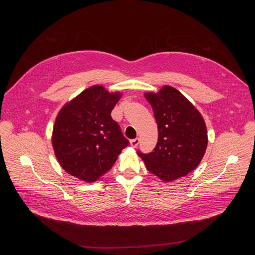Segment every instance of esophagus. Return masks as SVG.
I'll return each instance as SVG.
<instances>
[{
	"label": "esophagus",
	"mask_w": 255,
	"mask_h": 255,
	"mask_svg": "<svg viewBox=\"0 0 255 255\" xmlns=\"http://www.w3.org/2000/svg\"><path fill=\"white\" fill-rule=\"evenodd\" d=\"M139 142H140V139L139 138H135V139H132L130 141V145H131L132 147H137V145L139 144Z\"/></svg>",
	"instance_id": "esophagus-1"
}]
</instances>
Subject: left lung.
Wrapping results in <instances>:
<instances>
[{
  "label": "left lung",
  "mask_w": 255,
  "mask_h": 255,
  "mask_svg": "<svg viewBox=\"0 0 255 255\" xmlns=\"http://www.w3.org/2000/svg\"><path fill=\"white\" fill-rule=\"evenodd\" d=\"M158 127V141L148 154L138 151L147 169L161 180H175L193 171L205 155L207 127L196 107L176 89L162 87L144 94Z\"/></svg>",
  "instance_id": "obj_1"
}]
</instances>
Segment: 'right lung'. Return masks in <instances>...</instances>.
<instances>
[{"mask_svg": "<svg viewBox=\"0 0 255 255\" xmlns=\"http://www.w3.org/2000/svg\"><path fill=\"white\" fill-rule=\"evenodd\" d=\"M122 97L93 86L66 103L58 112L52 146L60 166L70 175L93 183L110 170L129 141L111 112Z\"/></svg>", "mask_w": 255, "mask_h": 255, "instance_id": "obj_1", "label": "right lung"}]
</instances>
